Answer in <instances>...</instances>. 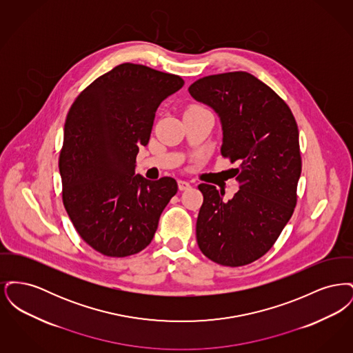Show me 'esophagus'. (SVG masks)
Returning <instances> with one entry per match:
<instances>
[{"instance_id": "esophagus-1", "label": "esophagus", "mask_w": 353, "mask_h": 353, "mask_svg": "<svg viewBox=\"0 0 353 353\" xmlns=\"http://www.w3.org/2000/svg\"><path fill=\"white\" fill-rule=\"evenodd\" d=\"M189 188H190V184H189L188 181L179 180V189H180V190H186V189H189Z\"/></svg>"}]
</instances>
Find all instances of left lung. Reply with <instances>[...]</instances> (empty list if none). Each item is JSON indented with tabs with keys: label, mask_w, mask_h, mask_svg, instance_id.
Segmentation results:
<instances>
[{
	"label": "left lung",
	"mask_w": 353,
	"mask_h": 353,
	"mask_svg": "<svg viewBox=\"0 0 353 353\" xmlns=\"http://www.w3.org/2000/svg\"><path fill=\"white\" fill-rule=\"evenodd\" d=\"M189 92L219 114L221 154L239 164L232 200L223 201L225 192L213 185H199V248L222 266L249 265L272 248L296 206L302 172L296 120L274 90L246 71L203 77Z\"/></svg>",
	"instance_id": "left-lung-1"
}]
</instances>
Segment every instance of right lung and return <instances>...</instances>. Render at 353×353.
Returning <instances> with one entry per match:
<instances>
[{
    "label": "right lung",
    "instance_id": "right-lung-1",
    "mask_svg": "<svg viewBox=\"0 0 353 353\" xmlns=\"http://www.w3.org/2000/svg\"><path fill=\"white\" fill-rule=\"evenodd\" d=\"M183 85L179 75L121 63L87 85L68 110L59 153L62 200L78 234L103 255L145 249L177 193L174 179L150 181L134 174V164L157 107Z\"/></svg>",
    "mask_w": 353,
    "mask_h": 353
}]
</instances>
